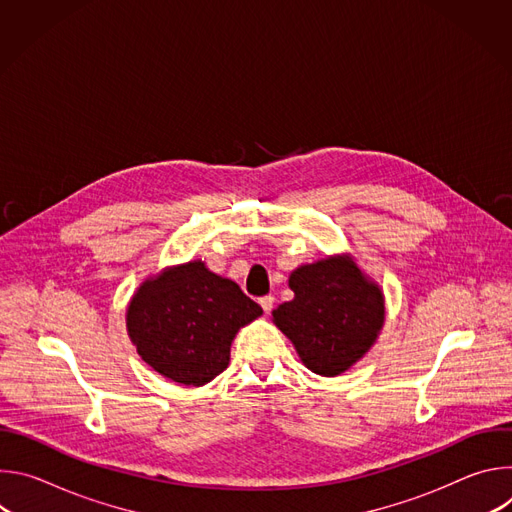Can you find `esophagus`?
Here are the masks:
<instances>
[{
    "instance_id": "esophagus-1",
    "label": "esophagus",
    "mask_w": 512,
    "mask_h": 512,
    "mask_svg": "<svg viewBox=\"0 0 512 512\" xmlns=\"http://www.w3.org/2000/svg\"><path fill=\"white\" fill-rule=\"evenodd\" d=\"M273 302H275V298H273V296H263V298H259V304H261V308H263V312H265V314H269V312H271Z\"/></svg>"
}]
</instances>
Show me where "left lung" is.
Returning a JSON list of instances; mask_svg holds the SVG:
<instances>
[{"instance_id": "left-lung-1", "label": "left lung", "mask_w": 512, "mask_h": 512, "mask_svg": "<svg viewBox=\"0 0 512 512\" xmlns=\"http://www.w3.org/2000/svg\"><path fill=\"white\" fill-rule=\"evenodd\" d=\"M294 300L277 306L273 324L322 377L348 371L385 324V296L348 255L302 265L289 275Z\"/></svg>"}]
</instances>
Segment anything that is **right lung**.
Returning a JSON list of instances; mask_svg holds the SVG:
<instances>
[{
  "mask_svg": "<svg viewBox=\"0 0 512 512\" xmlns=\"http://www.w3.org/2000/svg\"><path fill=\"white\" fill-rule=\"evenodd\" d=\"M263 314L241 287L198 261L145 279L127 308L137 354L166 379L202 387L229 367L239 328Z\"/></svg>",
  "mask_w": 512,
  "mask_h": 512,
  "instance_id": "add662e5",
  "label": "right lung"
}]
</instances>
